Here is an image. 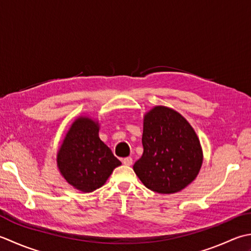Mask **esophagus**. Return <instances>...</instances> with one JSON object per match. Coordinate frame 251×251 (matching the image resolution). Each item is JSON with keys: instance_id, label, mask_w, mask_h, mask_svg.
Here are the masks:
<instances>
[{"instance_id": "esophagus-1", "label": "esophagus", "mask_w": 251, "mask_h": 251, "mask_svg": "<svg viewBox=\"0 0 251 251\" xmlns=\"http://www.w3.org/2000/svg\"><path fill=\"white\" fill-rule=\"evenodd\" d=\"M122 162H124L125 166H131L133 160H132L131 157H126V158H124V159H122Z\"/></svg>"}]
</instances>
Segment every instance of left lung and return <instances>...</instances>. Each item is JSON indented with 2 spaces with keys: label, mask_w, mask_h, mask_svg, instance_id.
<instances>
[{
  "label": "left lung",
  "mask_w": 251,
  "mask_h": 251,
  "mask_svg": "<svg viewBox=\"0 0 251 251\" xmlns=\"http://www.w3.org/2000/svg\"><path fill=\"white\" fill-rule=\"evenodd\" d=\"M142 144L144 151L133 169L151 191L173 194L195 180L202 163L201 146L178 112L163 106L147 112Z\"/></svg>",
  "instance_id": "left-lung-1"
}]
</instances>
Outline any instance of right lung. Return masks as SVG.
<instances>
[{
  "label": "right lung",
  "instance_id": "add662e5",
  "mask_svg": "<svg viewBox=\"0 0 251 251\" xmlns=\"http://www.w3.org/2000/svg\"><path fill=\"white\" fill-rule=\"evenodd\" d=\"M121 165L99 136V124L86 117L76 119L66 135L57 155L61 176L84 193L104 185L116 167Z\"/></svg>",
  "mask_w": 251,
  "mask_h": 251
}]
</instances>
